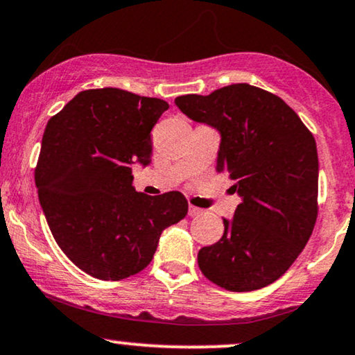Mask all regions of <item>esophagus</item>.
Listing matches in <instances>:
<instances>
[{"instance_id":"esophagus-1","label":"esophagus","mask_w":355,"mask_h":355,"mask_svg":"<svg viewBox=\"0 0 355 355\" xmlns=\"http://www.w3.org/2000/svg\"><path fill=\"white\" fill-rule=\"evenodd\" d=\"M202 210H200V208H196V207H193V205H190V207H189V215L190 216H200V215H202Z\"/></svg>"}]
</instances>
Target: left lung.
<instances>
[{"label": "left lung", "instance_id": "obj_1", "mask_svg": "<svg viewBox=\"0 0 355 355\" xmlns=\"http://www.w3.org/2000/svg\"><path fill=\"white\" fill-rule=\"evenodd\" d=\"M220 132L216 170L241 196L225 233L198 251L200 270L234 293L275 283L296 261L318 218L319 162L309 129L281 97L250 84L175 99Z\"/></svg>", "mask_w": 355, "mask_h": 355}]
</instances>
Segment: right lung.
I'll return each instance as SVG.
<instances>
[{"label": "right lung", "instance_id": "obj_1", "mask_svg": "<svg viewBox=\"0 0 355 355\" xmlns=\"http://www.w3.org/2000/svg\"><path fill=\"white\" fill-rule=\"evenodd\" d=\"M168 104L115 87L79 92L49 119L34 170L55 243L79 270L121 281L148 266L166 226L187 216L180 191L148 196L132 165L150 164V132Z\"/></svg>", "mask_w": 355, "mask_h": 355}]
</instances>
